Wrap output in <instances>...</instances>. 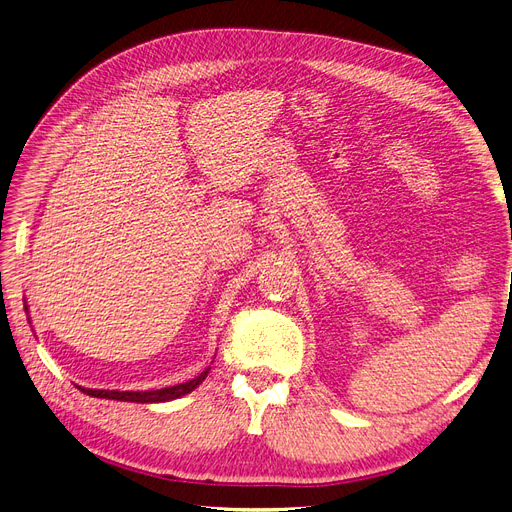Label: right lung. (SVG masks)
<instances>
[{
	"mask_svg": "<svg viewBox=\"0 0 512 512\" xmlns=\"http://www.w3.org/2000/svg\"><path fill=\"white\" fill-rule=\"evenodd\" d=\"M209 370L211 368H205L201 374L196 376V379H192L188 383H180V385L157 389V391H108V389H85V387H79V389L87 395L100 397V399H117V402H138V404H159V402H171V399H177V397L194 391L207 379Z\"/></svg>",
	"mask_w": 512,
	"mask_h": 512,
	"instance_id": "add662e5",
	"label": "right lung"
}]
</instances>
